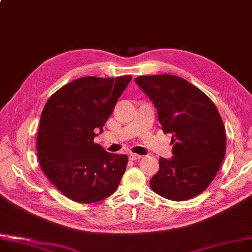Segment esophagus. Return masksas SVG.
Returning a JSON list of instances; mask_svg holds the SVG:
<instances>
[{"instance_id":"esophagus-1","label":"esophagus","mask_w":252,"mask_h":252,"mask_svg":"<svg viewBox=\"0 0 252 252\" xmlns=\"http://www.w3.org/2000/svg\"><path fill=\"white\" fill-rule=\"evenodd\" d=\"M141 158H142V155L133 154V153H131V154L129 155V160H132V161H135V160H139V159H141Z\"/></svg>"}]
</instances>
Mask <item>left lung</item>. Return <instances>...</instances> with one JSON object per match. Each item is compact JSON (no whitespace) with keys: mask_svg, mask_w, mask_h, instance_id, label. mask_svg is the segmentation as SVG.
Here are the masks:
<instances>
[{"mask_svg":"<svg viewBox=\"0 0 252 252\" xmlns=\"http://www.w3.org/2000/svg\"><path fill=\"white\" fill-rule=\"evenodd\" d=\"M135 82L153 101L163 131L172 133L173 157L159 159L151 189L175 202L202 193L226 152V131L216 105L202 90L174 75L140 76Z\"/></svg>","mask_w":252,"mask_h":252,"instance_id":"left-lung-1","label":"left lung"}]
</instances>
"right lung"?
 <instances>
[{
    "label": "right lung",
    "mask_w": 252,
    "mask_h": 252,
    "mask_svg": "<svg viewBox=\"0 0 252 252\" xmlns=\"http://www.w3.org/2000/svg\"><path fill=\"white\" fill-rule=\"evenodd\" d=\"M130 80L129 75L76 79L50 96L42 110L36 143L40 167L74 202L97 203L119 188L127 156L106 152L94 138Z\"/></svg>",
    "instance_id": "add662e5"
}]
</instances>
